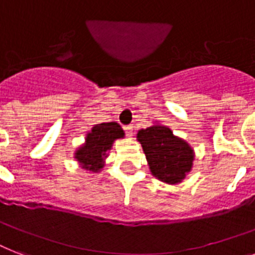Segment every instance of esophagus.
Instances as JSON below:
<instances>
[{"instance_id": "1", "label": "esophagus", "mask_w": 255, "mask_h": 255, "mask_svg": "<svg viewBox=\"0 0 255 255\" xmlns=\"http://www.w3.org/2000/svg\"><path fill=\"white\" fill-rule=\"evenodd\" d=\"M124 129H126V134H127L128 137L133 136V126H127V127H124Z\"/></svg>"}]
</instances>
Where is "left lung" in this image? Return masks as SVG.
<instances>
[{
	"label": "left lung",
	"mask_w": 255,
	"mask_h": 255,
	"mask_svg": "<svg viewBox=\"0 0 255 255\" xmlns=\"http://www.w3.org/2000/svg\"><path fill=\"white\" fill-rule=\"evenodd\" d=\"M137 141L145 153L153 177L167 185H178L191 171L195 153L187 141L174 136L162 124H153L137 132Z\"/></svg>",
	"instance_id": "1"
}]
</instances>
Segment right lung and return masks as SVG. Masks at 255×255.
I'll return each mask as SVG.
<instances>
[{
    "mask_svg": "<svg viewBox=\"0 0 255 255\" xmlns=\"http://www.w3.org/2000/svg\"><path fill=\"white\" fill-rule=\"evenodd\" d=\"M123 137V128L115 122L95 124L92 131L86 133L84 144L77 148L74 158L84 170L99 173L105 166L114 141Z\"/></svg>",
    "mask_w": 255,
    "mask_h": 255,
    "instance_id": "add662e5",
    "label": "right lung"
}]
</instances>
